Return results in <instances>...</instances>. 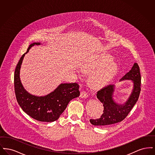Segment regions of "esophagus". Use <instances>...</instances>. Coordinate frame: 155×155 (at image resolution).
<instances>
[{
  "label": "esophagus",
  "mask_w": 155,
  "mask_h": 155,
  "mask_svg": "<svg viewBox=\"0 0 155 155\" xmlns=\"http://www.w3.org/2000/svg\"><path fill=\"white\" fill-rule=\"evenodd\" d=\"M88 96V93L86 91H81V94H80V97H82V98H86Z\"/></svg>",
  "instance_id": "obj_1"
}]
</instances>
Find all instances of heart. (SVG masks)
Wrapping results in <instances>:
<instances>
[{"instance_id":"obj_1","label":"heart","mask_w":155,"mask_h":155,"mask_svg":"<svg viewBox=\"0 0 155 155\" xmlns=\"http://www.w3.org/2000/svg\"><path fill=\"white\" fill-rule=\"evenodd\" d=\"M109 57H103L96 60L85 61L83 65L84 70L94 72L91 77V82L95 87H100L107 83L113 77L117 71V65L109 61Z\"/></svg>"}]
</instances>
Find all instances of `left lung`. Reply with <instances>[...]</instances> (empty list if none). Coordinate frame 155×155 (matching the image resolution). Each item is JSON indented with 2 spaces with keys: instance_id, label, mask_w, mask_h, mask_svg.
Wrapping results in <instances>:
<instances>
[{
  "instance_id": "1",
  "label": "left lung",
  "mask_w": 155,
  "mask_h": 155,
  "mask_svg": "<svg viewBox=\"0 0 155 155\" xmlns=\"http://www.w3.org/2000/svg\"><path fill=\"white\" fill-rule=\"evenodd\" d=\"M131 80L134 83L133 92L124 104L115 103L112 99L114 85L109 84L98 91L96 96L102 103L103 114L99 118L90 119V123L94 125L106 127L122 121L128 116L137 103L140 92V67L137 63L134 64L131 70L121 79Z\"/></svg>"
}]
</instances>
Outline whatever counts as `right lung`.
Here are the masks:
<instances>
[{
  "label": "right lung",
  "mask_w": 155,
  "mask_h": 155,
  "mask_svg": "<svg viewBox=\"0 0 155 155\" xmlns=\"http://www.w3.org/2000/svg\"><path fill=\"white\" fill-rule=\"evenodd\" d=\"M35 45H39L40 43L34 42L30 45L15 69L14 85L15 97L22 110L30 117L39 121L52 122L59 118L71 100L79 96V85L77 83L61 84L54 91L45 96L39 97L28 93L23 88L20 80V70L25 54Z\"/></svg>",
  "instance_id": "add662e5"
}]
</instances>
